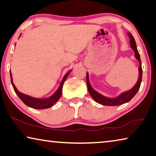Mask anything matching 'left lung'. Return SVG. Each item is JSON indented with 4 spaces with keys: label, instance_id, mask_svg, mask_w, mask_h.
Returning a JSON list of instances; mask_svg holds the SVG:
<instances>
[{
    "label": "left lung",
    "instance_id": "8db88e82",
    "mask_svg": "<svg viewBox=\"0 0 156 156\" xmlns=\"http://www.w3.org/2000/svg\"><path fill=\"white\" fill-rule=\"evenodd\" d=\"M128 35L130 38V47L133 50L135 53V57L137 60L139 61L140 62V66H139V78L136 83L135 85L133 86L132 89H130V90L124 91L120 95L115 98H109L107 96H105L101 94L98 93V91H96L95 90H94L92 87L91 86V84L90 83V80H89V73H87V89L88 91L90 93L91 97L93 98V99L94 100L96 103H99L103 105H108V106H116V105H122L123 103H128V101H130L132 98L134 97L135 95L137 94V92L139 90L141 83H142V62H141L140 60V56L139 54V52L137 51V46H136V42L134 37L130 33H128Z\"/></svg>",
    "mask_w": 156,
    "mask_h": 156
}]
</instances>
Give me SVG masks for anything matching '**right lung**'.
I'll return each mask as SVG.
<instances>
[{
  "instance_id": "right-lung-1",
  "label": "right lung",
  "mask_w": 156,
  "mask_h": 156,
  "mask_svg": "<svg viewBox=\"0 0 156 156\" xmlns=\"http://www.w3.org/2000/svg\"><path fill=\"white\" fill-rule=\"evenodd\" d=\"M71 70L68 71L62 78V80L60 85L59 86V87L58 88V90H56L55 93L53 94V95L51 96L50 97L48 98H34L32 97V96H30L28 95L24 94L20 92V91H18V90L16 88L15 85H14L13 80H12V73L10 71V78H11V83L12 85L13 86V88L14 90V91H15L16 94L19 97V98L23 101V102L26 104L27 106L28 107L33 108L34 109H39V110H41V109H47V108H49L53 106L55 103L58 101L60 98L61 97L62 95V87H63V84L65 83V81L66 80V78L68 77L69 73Z\"/></svg>"
}]
</instances>
